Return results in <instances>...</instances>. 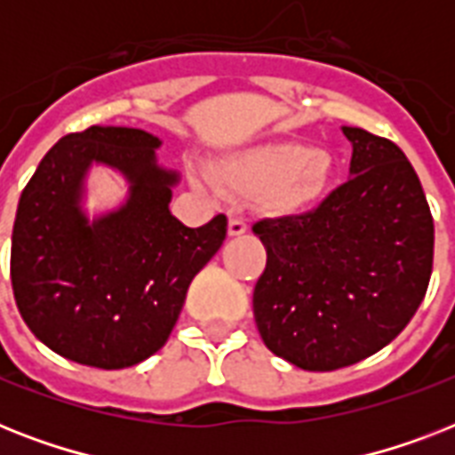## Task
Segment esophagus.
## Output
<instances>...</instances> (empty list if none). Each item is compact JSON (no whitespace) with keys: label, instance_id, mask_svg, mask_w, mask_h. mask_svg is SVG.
I'll use <instances>...</instances> for the list:
<instances>
[{"label":"esophagus","instance_id":"34e87169","mask_svg":"<svg viewBox=\"0 0 455 455\" xmlns=\"http://www.w3.org/2000/svg\"><path fill=\"white\" fill-rule=\"evenodd\" d=\"M248 234V221L241 220V217H231L228 220V235L231 238H238V235Z\"/></svg>","mask_w":455,"mask_h":455}]
</instances>
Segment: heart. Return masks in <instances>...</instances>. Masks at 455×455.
<instances>
[{"label":"heart","instance_id":"b5f03b06","mask_svg":"<svg viewBox=\"0 0 455 455\" xmlns=\"http://www.w3.org/2000/svg\"><path fill=\"white\" fill-rule=\"evenodd\" d=\"M335 174V160L323 148L291 141L252 146L212 164L210 177L193 170L198 184H217L235 196H255L267 212L292 214L321 200Z\"/></svg>","mask_w":455,"mask_h":455}]
</instances>
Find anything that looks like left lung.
<instances>
[{"label": "left lung", "mask_w": 455, "mask_h": 455, "mask_svg": "<svg viewBox=\"0 0 455 455\" xmlns=\"http://www.w3.org/2000/svg\"><path fill=\"white\" fill-rule=\"evenodd\" d=\"M349 179L311 212L257 221L267 269L252 292L264 345L304 371L380 352L423 302L435 221L413 164L389 139L342 127Z\"/></svg>", "instance_id": "obj_1"}]
</instances>
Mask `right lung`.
Returning a JSON list of instances; mask_svg holds the SVG:
<instances>
[{"mask_svg":"<svg viewBox=\"0 0 455 455\" xmlns=\"http://www.w3.org/2000/svg\"><path fill=\"white\" fill-rule=\"evenodd\" d=\"M160 139L134 127H89L46 153L18 200L11 285L35 338L84 366L116 371L167 342L193 276L227 238V217L188 228L170 212L177 172ZM92 162L131 181V198L89 222L79 200Z\"/></svg>","mask_w":455,"mask_h":455,"instance_id":"obj_1","label":"right lung"}]
</instances>
